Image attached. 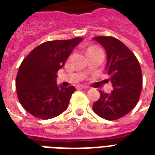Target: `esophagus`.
Returning <instances> with one entry per match:
<instances>
[{
  "mask_svg": "<svg viewBox=\"0 0 155 155\" xmlns=\"http://www.w3.org/2000/svg\"><path fill=\"white\" fill-rule=\"evenodd\" d=\"M81 88V89H89V87L88 86H85V85H81L80 86Z\"/></svg>",
  "mask_w": 155,
  "mask_h": 155,
  "instance_id": "34e87169",
  "label": "esophagus"
}]
</instances>
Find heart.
<instances>
[{
	"instance_id": "b5f03b06",
	"label": "heart",
	"mask_w": 155,
	"mask_h": 155,
	"mask_svg": "<svg viewBox=\"0 0 155 155\" xmlns=\"http://www.w3.org/2000/svg\"><path fill=\"white\" fill-rule=\"evenodd\" d=\"M95 48H94V47H92V48H89V50H91V49H95Z\"/></svg>"
}]
</instances>
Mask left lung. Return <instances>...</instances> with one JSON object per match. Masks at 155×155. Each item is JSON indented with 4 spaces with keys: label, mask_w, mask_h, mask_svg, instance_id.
<instances>
[{
    "label": "left lung",
    "mask_w": 155,
    "mask_h": 155,
    "mask_svg": "<svg viewBox=\"0 0 155 155\" xmlns=\"http://www.w3.org/2000/svg\"><path fill=\"white\" fill-rule=\"evenodd\" d=\"M93 39L105 49L106 71L110 75L113 90L100 91V98L93 105L98 116L106 120H117L136 107L142 89L141 69L130 49L113 37H95Z\"/></svg>",
    "instance_id": "8db88e82"
}]
</instances>
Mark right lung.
Masks as SVG:
<instances>
[{"mask_svg": "<svg viewBox=\"0 0 155 155\" xmlns=\"http://www.w3.org/2000/svg\"><path fill=\"white\" fill-rule=\"evenodd\" d=\"M82 40L74 38L43 42L24 59L15 85L20 104L31 115L47 120L66 111L75 88L57 85V72Z\"/></svg>", "mask_w": 155, "mask_h": 155, "instance_id": "right-lung-1", "label": "right lung"}]
</instances>
